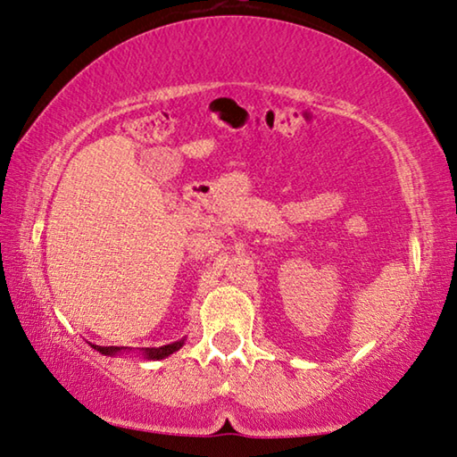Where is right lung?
I'll use <instances>...</instances> for the list:
<instances>
[{
    "label": "right lung",
    "instance_id": "1",
    "mask_svg": "<svg viewBox=\"0 0 457 457\" xmlns=\"http://www.w3.org/2000/svg\"><path fill=\"white\" fill-rule=\"evenodd\" d=\"M91 346L96 350V353H101L104 356H115V354H121V353H129V350H131L127 346H96V344H91ZM182 346H184V338L171 342V344H166V346H160V348H141L139 353H141V356L147 358V361H162V358L174 354L176 350H179Z\"/></svg>",
    "mask_w": 457,
    "mask_h": 457
}]
</instances>
